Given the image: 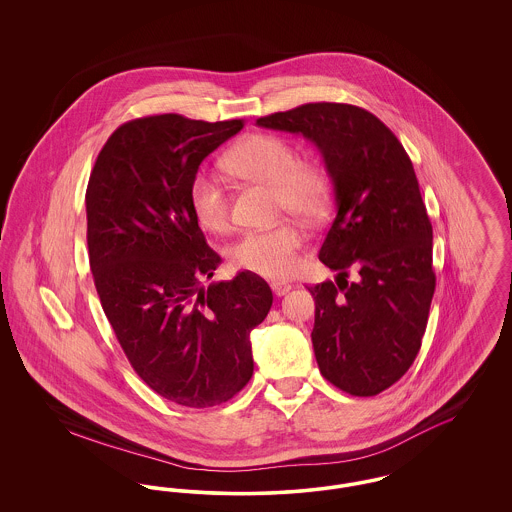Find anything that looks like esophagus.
Masks as SVG:
<instances>
[{
	"instance_id": "esophagus-1",
	"label": "esophagus",
	"mask_w": 512,
	"mask_h": 512,
	"mask_svg": "<svg viewBox=\"0 0 512 512\" xmlns=\"http://www.w3.org/2000/svg\"><path fill=\"white\" fill-rule=\"evenodd\" d=\"M270 288H272V293H274L276 297H282V295H286V293L292 290V284H286V282H272Z\"/></svg>"
}]
</instances>
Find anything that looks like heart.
Listing matches in <instances>:
<instances>
[{
    "label": "heart",
    "instance_id": "heart-1",
    "mask_svg": "<svg viewBox=\"0 0 512 512\" xmlns=\"http://www.w3.org/2000/svg\"><path fill=\"white\" fill-rule=\"evenodd\" d=\"M224 169L247 180L274 186L276 201L293 217L317 220L328 203V176L317 161L297 159L292 142L276 134H251L224 157ZM190 207L197 224L209 232L230 226V209L219 182L197 174L190 186ZM303 232L293 222H280L267 230H249L230 247L234 267L251 274L282 280L299 267Z\"/></svg>",
    "mask_w": 512,
    "mask_h": 512
}]
</instances>
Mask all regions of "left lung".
Listing matches in <instances>:
<instances>
[{"mask_svg":"<svg viewBox=\"0 0 512 512\" xmlns=\"http://www.w3.org/2000/svg\"><path fill=\"white\" fill-rule=\"evenodd\" d=\"M257 126L301 134L322 155L336 215L318 259L338 276L307 286L311 340L330 384L378 395L413 365L436 290L432 224L413 163L384 122L347 103H307Z\"/></svg>","mask_w":512,"mask_h":512,"instance_id":"8db88e82","label":"left lung"}]
</instances>
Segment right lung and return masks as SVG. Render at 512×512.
Here are the masks:
<instances>
[{"mask_svg": "<svg viewBox=\"0 0 512 512\" xmlns=\"http://www.w3.org/2000/svg\"><path fill=\"white\" fill-rule=\"evenodd\" d=\"M242 128L172 113L124 122L86 190L105 317L147 386L192 409L226 403L249 382V334L272 307L267 282L251 272L203 286L220 257L192 213L190 186L201 161Z\"/></svg>", "mask_w": 512, "mask_h": 512, "instance_id": "obj_1", "label": "right lung"}]
</instances>
